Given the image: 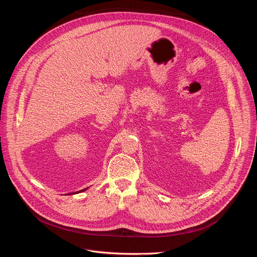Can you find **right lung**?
<instances>
[{
    "label": "right lung",
    "mask_w": 257,
    "mask_h": 257,
    "mask_svg": "<svg viewBox=\"0 0 257 257\" xmlns=\"http://www.w3.org/2000/svg\"><path fill=\"white\" fill-rule=\"evenodd\" d=\"M86 189H87V188H86ZM84 190H85V189H83V190H80V191H77V192H75V193H78V192H82V191H84ZM70 194H71V193H70ZM73 194H74V193H73Z\"/></svg>",
    "instance_id": "add662e5"
}]
</instances>
